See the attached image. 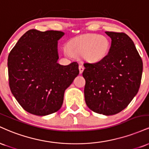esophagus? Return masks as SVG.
Instances as JSON below:
<instances>
[{
	"label": "esophagus",
	"mask_w": 149,
	"mask_h": 149,
	"mask_svg": "<svg viewBox=\"0 0 149 149\" xmlns=\"http://www.w3.org/2000/svg\"><path fill=\"white\" fill-rule=\"evenodd\" d=\"M78 69H79V72H80V74H81L82 73H83V70H84V66H83V65H79V67H78Z\"/></svg>",
	"instance_id": "esophagus-1"
}]
</instances>
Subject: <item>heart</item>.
Instances as JSON below:
<instances>
[{
	"label": "heart",
	"instance_id": "obj_1",
	"mask_svg": "<svg viewBox=\"0 0 149 149\" xmlns=\"http://www.w3.org/2000/svg\"><path fill=\"white\" fill-rule=\"evenodd\" d=\"M110 49V41L108 38L98 34H88L74 39L65 49L67 56L73 54L84 55L87 60L100 61L107 55Z\"/></svg>",
	"mask_w": 149,
	"mask_h": 149
}]
</instances>
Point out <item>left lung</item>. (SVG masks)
Listing matches in <instances>:
<instances>
[{
  "label": "left lung",
  "mask_w": 149,
  "mask_h": 149,
  "mask_svg": "<svg viewBox=\"0 0 149 149\" xmlns=\"http://www.w3.org/2000/svg\"><path fill=\"white\" fill-rule=\"evenodd\" d=\"M111 38L109 54L96 63H84L85 103L105 116L127 107L139 91L143 62L134 42L124 33L106 31Z\"/></svg>",
  "instance_id": "left-lung-1"
}]
</instances>
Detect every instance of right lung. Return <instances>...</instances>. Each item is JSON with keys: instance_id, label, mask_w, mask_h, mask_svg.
I'll return each mask as SVG.
<instances>
[{"instance_id": "obj_1", "label": "right lung", "mask_w": 149, "mask_h": 149, "mask_svg": "<svg viewBox=\"0 0 149 149\" xmlns=\"http://www.w3.org/2000/svg\"><path fill=\"white\" fill-rule=\"evenodd\" d=\"M64 33L31 29L19 39L8 59L10 88L26 111L47 116L60 109L78 64H59L58 40Z\"/></svg>"}]
</instances>
